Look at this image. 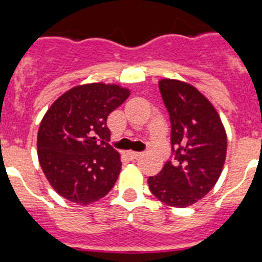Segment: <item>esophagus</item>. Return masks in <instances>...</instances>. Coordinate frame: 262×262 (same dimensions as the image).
<instances>
[{"instance_id":"esophagus-1","label":"esophagus","mask_w":262,"mask_h":262,"mask_svg":"<svg viewBox=\"0 0 262 262\" xmlns=\"http://www.w3.org/2000/svg\"><path fill=\"white\" fill-rule=\"evenodd\" d=\"M126 155H128V157L130 158V159H137V158H138V157H141V152H138V151H128V152H126Z\"/></svg>"}]
</instances>
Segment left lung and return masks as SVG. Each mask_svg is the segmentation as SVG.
Masks as SVG:
<instances>
[{
  "label": "left lung",
  "mask_w": 262,
  "mask_h": 262,
  "mask_svg": "<svg viewBox=\"0 0 262 262\" xmlns=\"http://www.w3.org/2000/svg\"><path fill=\"white\" fill-rule=\"evenodd\" d=\"M159 90L171 121L173 160H167L148 188L168 206L187 207L213 189L222 173L227 136L218 112L192 84L162 79Z\"/></svg>",
  "instance_id": "obj_1"
}]
</instances>
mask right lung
Here are the masks:
<instances>
[{"instance_id": "1", "label": "right lung", "mask_w": 262, "mask_h": 262, "mask_svg": "<svg viewBox=\"0 0 262 262\" xmlns=\"http://www.w3.org/2000/svg\"><path fill=\"white\" fill-rule=\"evenodd\" d=\"M129 95L119 84H81L47 111L37 132V157L49 184L63 199L89 205L114 188L121 160L108 143L107 119Z\"/></svg>"}]
</instances>
